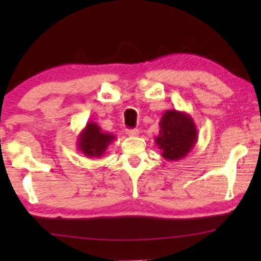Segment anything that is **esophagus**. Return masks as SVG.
<instances>
[{"mask_svg":"<svg viewBox=\"0 0 261 261\" xmlns=\"http://www.w3.org/2000/svg\"><path fill=\"white\" fill-rule=\"evenodd\" d=\"M126 135L130 136V137H137L139 135V130L138 129H127Z\"/></svg>","mask_w":261,"mask_h":261,"instance_id":"esophagus-1","label":"esophagus"}]
</instances>
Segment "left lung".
<instances>
[{"mask_svg":"<svg viewBox=\"0 0 261 261\" xmlns=\"http://www.w3.org/2000/svg\"><path fill=\"white\" fill-rule=\"evenodd\" d=\"M160 131L155 144L161 155L168 161H177L188 155L198 141V130L193 118L188 113L169 109L163 113Z\"/></svg>","mask_w":261,"mask_h":261,"instance_id":"obj_1","label":"left lung"}]
</instances>
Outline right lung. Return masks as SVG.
<instances>
[{
	"instance_id": "1",
	"label": "right lung",
	"mask_w": 261,
	"mask_h": 261,
	"mask_svg": "<svg viewBox=\"0 0 261 261\" xmlns=\"http://www.w3.org/2000/svg\"><path fill=\"white\" fill-rule=\"evenodd\" d=\"M116 139V137L108 132H103L95 122L90 121L81 131L77 138V147L90 159H100L105 155L109 145Z\"/></svg>"
}]
</instances>
